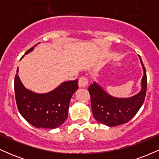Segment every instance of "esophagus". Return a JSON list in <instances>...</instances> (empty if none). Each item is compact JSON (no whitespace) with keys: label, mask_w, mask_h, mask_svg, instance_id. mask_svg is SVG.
<instances>
[{"label":"esophagus","mask_w":159,"mask_h":159,"mask_svg":"<svg viewBox=\"0 0 159 159\" xmlns=\"http://www.w3.org/2000/svg\"><path fill=\"white\" fill-rule=\"evenodd\" d=\"M88 85V80L87 78L83 76V77H81L78 80V86L80 87H86Z\"/></svg>","instance_id":"1"}]
</instances>
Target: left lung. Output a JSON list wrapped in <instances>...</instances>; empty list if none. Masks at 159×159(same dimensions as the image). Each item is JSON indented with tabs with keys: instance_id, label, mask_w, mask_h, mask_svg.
<instances>
[{
	"instance_id": "1",
	"label": "left lung",
	"mask_w": 159,
	"mask_h": 159,
	"mask_svg": "<svg viewBox=\"0 0 159 159\" xmlns=\"http://www.w3.org/2000/svg\"><path fill=\"white\" fill-rule=\"evenodd\" d=\"M143 69L141 90L130 98H116L107 94L96 82L90 84L88 90L90 95L91 108L95 119L107 126H116L128 123L139 111L143 105L147 93V78L146 69L140 57Z\"/></svg>"
}]
</instances>
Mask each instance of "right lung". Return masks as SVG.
Segmentation results:
<instances>
[{
  "label": "right lung",
  "mask_w": 159,
  "mask_h": 159,
  "mask_svg": "<svg viewBox=\"0 0 159 159\" xmlns=\"http://www.w3.org/2000/svg\"><path fill=\"white\" fill-rule=\"evenodd\" d=\"M36 45L25 54L33 51ZM17 73L14 81L16 101L25 120L36 128L53 129L61 125L68 117L69 102L78 90V80L63 82L51 92L39 94L25 88Z\"/></svg>",
  "instance_id": "add662e5"
}]
</instances>
